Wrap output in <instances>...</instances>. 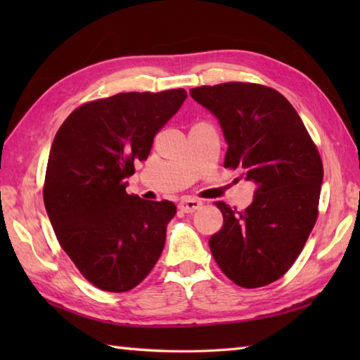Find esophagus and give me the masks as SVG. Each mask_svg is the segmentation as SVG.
<instances>
[{
  "label": "esophagus",
  "instance_id": "obj_1",
  "mask_svg": "<svg viewBox=\"0 0 360 360\" xmlns=\"http://www.w3.org/2000/svg\"><path fill=\"white\" fill-rule=\"evenodd\" d=\"M202 205L203 203L200 202V200L188 197V198H182L181 200V202H179V210L184 211V212H193V211H197Z\"/></svg>",
  "mask_w": 360,
  "mask_h": 360
}]
</instances>
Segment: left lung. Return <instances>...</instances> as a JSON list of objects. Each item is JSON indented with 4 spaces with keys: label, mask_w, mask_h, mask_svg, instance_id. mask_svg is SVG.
<instances>
[{
    "label": "left lung",
    "mask_w": 360,
    "mask_h": 360,
    "mask_svg": "<svg viewBox=\"0 0 360 360\" xmlns=\"http://www.w3.org/2000/svg\"><path fill=\"white\" fill-rule=\"evenodd\" d=\"M191 95L219 119L229 146L224 167L257 186L245 211L216 202L224 225L210 238L212 257L235 284L262 288L294 265L318 219V148L294 106L266 85H202Z\"/></svg>",
    "instance_id": "8db88e82"
}]
</instances>
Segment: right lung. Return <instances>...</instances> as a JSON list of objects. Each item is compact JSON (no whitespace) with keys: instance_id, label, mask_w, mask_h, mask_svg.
<instances>
[{"instance_id":"right-lung-1","label":"right lung","mask_w":360,"mask_h":360,"mask_svg":"<svg viewBox=\"0 0 360 360\" xmlns=\"http://www.w3.org/2000/svg\"><path fill=\"white\" fill-rule=\"evenodd\" d=\"M186 98L173 89L84 103L53 138L42 191L47 216L63 251L101 290L136 288L163 251L174 203L129 195L125 178Z\"/></svg>"}]
</instances>
